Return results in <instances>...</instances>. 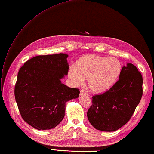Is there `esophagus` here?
<instances>
[{"label":"esophagus","mask_w":154,"mask_h":154,"mask_svg":"<svg viewBox=\"0 0 154 154\" xmlns=\"http://www.w3.org/2000/svg\"><path fill=\"white\" fill-rule=\"evenodd\" d=\"M80 95H86V96H87V95H88V93L86 90H80Z\"/></svg>","instance_id":"esophagus-1"}]
</instances>
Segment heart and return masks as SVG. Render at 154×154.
I'll list each match as a JSON object with an SVG mask.
<instances>
[{
    "instance_id": "heart-1",
    "label": "heart",
    "mask_w": 154,
    "mask_h": 154,
    "mask_svg": "<svg viewBox=\"0 0 154 154\" xmlns=\"http://www.w3.org/2000/svg\"><path fill=\"white\" fill-rule=\"evenodd\" d=\"M121 65L115 58H106L95 54L86 55L70 68L68 75L73 82L80 85L88 79L89 88L94 93L107 91L120 75Z\"/></svg>"
}]
</instances>
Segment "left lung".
<instances>
[{
  "label": "left lung",
  "mask_w": 154,
  "mask_h": 154,
  "mask_svg": "<svg viewBox=\"0 0 154 154\" xmlns=\"http://www.w3.org/2000/svg\"><path fill=\"white\" fill-rule=\"evenodd\" d=\"M143 79L131 63L123 66L119 79L109 90L92 97L87 116L95 128L115 131L131 119L143 94Z\"/></svg>",
  "instance_id": "8db88e82"
}]
</instances>
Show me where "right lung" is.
Listing matches in <instances>:
<instances>
[{"label": "right lung", "instance_id": "add662e5", "mask_svg": "<svg viewBox=\"0 0 154 154\" xmlns=\"http://www.w3.org/2000/svg\"><path fill=\"white\" fill-rule=\"evenodd\" d=\"M68 54L38 55L20 68L14 88L17 105L22 119L37 130L54 128L62 121L65 103L80 94L78 88L61 83L69 69Z\"/></svg>", "mask_w": 154, "mask_h": 154}]
</instances>
